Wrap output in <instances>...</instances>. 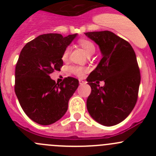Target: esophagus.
Listing matches in <instances>:
<instances>
[{"label":"esophagus","instance_id":"1","mask_svg":"<svg viewBox=\"0 0 156 156\" xmlns=\"http://www.w3.org/2000/svg\"><path fill=\"white\" fill-rule=\"evenodd\" d=\"M79 84H81V85H82V84H86V81H83V80H81V79H80L79 80Z\"/></svg>","mask_w":156,"mask_h":156}]
</instances>
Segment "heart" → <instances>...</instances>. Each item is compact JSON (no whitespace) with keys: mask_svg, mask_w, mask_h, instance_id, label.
I'll return each instance as SVG.
<instances>
[{"mask_svg":"<svg viewBox=\"0 0 156 156\" xmlns=\"http://www.w3.org/2000/svg\"><path fill=\"white\" fill-rule=\"evenodd\" d=\"M78 44L81 48H83V50L86 52V53L88 56H90L93 53L95 52L96 48L94 44L91 41L88 40L86 38H81L78 41ZM69 50L70 48L69 47H67L64 50V51L62 52V59L63 61H66L68 59ZM69 70L72 73H73L74 75H77L78 77H81L84 75V72L87 71V69L85 67L83 66H71L69 68Z\"/></svg>","mask_w":156,"mask_h":156,"instance_id":"1","label":"heart"}]
</instances>
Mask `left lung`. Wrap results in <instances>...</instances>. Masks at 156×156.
Returning a JSON list of instances; mask_svg holds the SVG:
<instances>
[{
	"instance_id": "left-lung-1",
	"label": "left lung",
	"mask_w": 156,
	"mask_h": 156,
	"mask_svg": "<svg viewBox=\"0 0 156 156\" xmlns=\"http://www.w3.org/2000/svg\"><path fill=\"white\" fill-rule=\"evenodd\" d=\"M99 45L103 58L87 78L91 93L87 108L91 117L105 126L120 123L137 101L140 72L131 45L109 31L84 33ZM103 80L105 84H98Z\"/></svg>"
}]
</instances>
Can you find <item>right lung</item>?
<instances>
[{
    "label": "right lung",
    "mask_w": 156,
    "mask_h": 156,
    "mask_svg": "<svg viewBox=\"0 0 156 156\" xmlns=\"http://www.w3.org/2000/svg\"><path fill=\"white\" fill-rule=\"evenodd\" d=\"M77 34L39 35L20 52L15 70L16 95L28 117L49 125L57 122L68 109V103L78 87V80L68 77L56 83L50 75L62 66V52Z\"/></svg>",
    "instance_id": "add662e5"
}]
</instances>
